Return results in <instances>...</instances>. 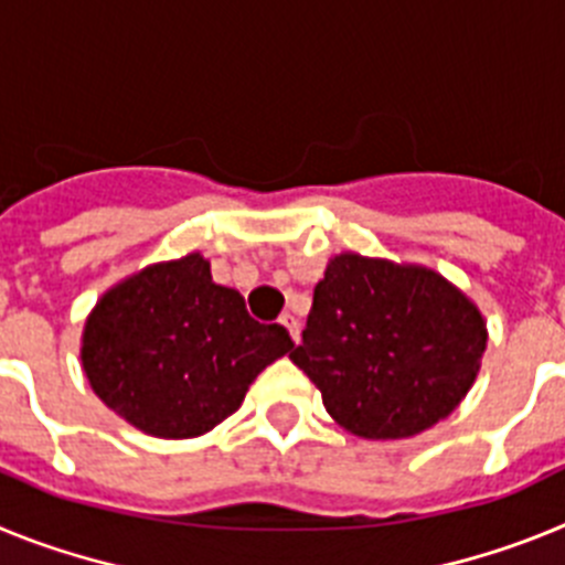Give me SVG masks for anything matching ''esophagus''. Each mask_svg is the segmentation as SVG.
I'll use <instances>...</instances> for the list:
<instances>
[{
	"label": "esophagus",
	"mask_w": 565,
	"mask_h": 565,
	"mask_svg": "<svg viewBox=\"0 0 565 565\" xmlns=\"http://www.w3.org/2000/svg\"><path fill=\"white\" fill-rule=\"evenodd\" d=\"M279 322H282V328H286V331L291 333L294 342H299V322H297V317H294V313H282V317H279Z\"/></svg>",
	"instance_id": "obj_1"
}]
</instances>
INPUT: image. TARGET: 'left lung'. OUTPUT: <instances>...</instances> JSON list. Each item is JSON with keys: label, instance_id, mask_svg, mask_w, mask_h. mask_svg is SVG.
Instances as JSON below:
<instances>
[{"label": "left lung", "instance_id": "8db88e82", "mask_svg": "<svg viewBox=\"0 0 565 565\" xmlns=\"http://www.w3.org/2000/svg\"><path fill=\"white\" fill-rule=\"evenodd\" d=\"M487 351L483 317L422 266L344 252L313 288L291 362L359 438H411L456 411Z\"/></svg>", "mask_w": 565, "mask_h": 565}]
</instances>
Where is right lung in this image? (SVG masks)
Wrapping results in <instances>:
<instances>
[{
  "instance_id": "1",
  "label": "right lung",
  "mask_w": 565,
  "mask_h": 565,
  "mask_svg": "<svg viewBox=\"0 0 565 565\" xmlns=\"http://www.w3.org/2000/svg\"><path fill=\"white\" fill-rule=\"evenodd\" d=\"M291 348L286 328L248 317L246 299L217 286L194 252L109 288L84 326L82 364L124 422L194 438L232 416L257 373Z\"/></svg>"
}]
</instances>
